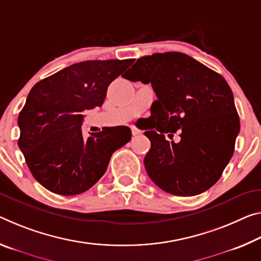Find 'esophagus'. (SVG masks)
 <instances>
[{"mask_svg": "<svg viewBox=\"0 0 261 261\" xmlns=\"http://www.w3.org/2000/svg\"><path fill=\"white\" fill-rule=\"evenodd\" d=\"M131 131H132V135H134V136H138V135L142 134V131H140L138 127H136V126H131Z\"/></svg>", "mask_w": 261, "mask_h": 261, "instance_id": "esophagus-1", "label": "esophagus"}]
</instances>
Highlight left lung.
<instances>
[{
  "label": "left lung",
  "mask_w": 261,
  "mask_h": 261,
  "mask_svg": "<svg viewBox=\"0 0 261 261\" xmlns=\"http://www.w3.org/2000/svg\"><path fill=\"white\" fill-rule=\"evenodd\" d=\"M123 77L148 85L156 101L145 131L150 179L165 192L194 196L217 182L233 154L241 130L231 88L220 74L180 52L137 60ZM181 132L179 143L165 133Z\"/></svg>",
  "instance_id": "8db88e82"
}]
</instances>
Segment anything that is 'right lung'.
Instances as JSON below:
<instances>
[{
	"label": "right lung",
	"instance_id": "right-lung-1",
	"mask_svg": "<svg viewBox=\"0 0 261 261\" xmlns=\"http://www.w3.org/2000/svg\"><path fill=\"white\" fill-rule=\"evenodd\" d=\"M134 60H92L68 66L39 81L19 113L18 146L35 179L59 195L92 188L113 153L131 139L127 126L82 135L85 110L101 107L108 86Z\"/></svg>",
	"mask_w": 261,
	"mask_h": 261
}]
</instances>
